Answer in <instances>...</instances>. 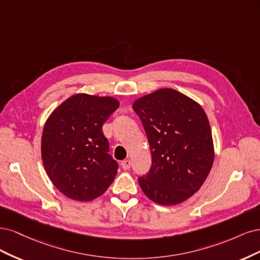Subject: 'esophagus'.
<instances>
[{
  "instance_id": "34e87169",
  "label": "esophagus",
  "mask_w": 260,
  "mask_h": 260,
  "mask_svg": "<svg viewBox=\"0 0 260 260\" xmlns=\"http://www.w3.org/2000/svg\"><path fill=\"white\" fill-rule=\"evenodd\" d=\"M131 165H132V162H131V160H124V161H122L121 162V166H122V169L123 170H128L129 167H131Z\"/></svg>"
}]
</instances>
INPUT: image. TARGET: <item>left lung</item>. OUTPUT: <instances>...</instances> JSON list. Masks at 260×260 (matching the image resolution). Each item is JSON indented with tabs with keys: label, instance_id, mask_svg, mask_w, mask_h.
Wrapping results in <instances>:
<instances>
[{
	"label": "left lung",
	"instance_id": "obj_1",
	"mask_svg": "<svg viewBox=\"0 0 260 260\" xmlns=\"http://www.w3.org/2000/svg\"><path fill=\"white\" fill-rule=\"evenodd\" d=\"M133 109L141 120L152 165L138 178L154 203L185 202L202 187L214 163V141L207 115L199 103L172 88L137 98Z\"/></svg>",
	"mask_w": 260,
	"mask_h": 260
}]
</instances>
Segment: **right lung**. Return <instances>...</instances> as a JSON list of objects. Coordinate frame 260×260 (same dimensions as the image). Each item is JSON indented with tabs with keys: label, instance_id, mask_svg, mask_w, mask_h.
Instances as JSON below:
<instances>
[{
	"label": "right lung",
	"instance_id": "1",
	"mask_svg": "<svg viewBox=\"0 0 260 260\" xmlns=\"http://www.w3.org/2000/svg\"><path fill=\"white\" fill-rule=\"evenodd\" d=\"M111 96L79 93L49 114L41 140L44 169L53 185L75 201H91L105 193L118 173L109 154L103 124L119 108Z\"/></svg>",
	"mask_w": 260,
	"mask_h": 260
}]
</instances>
